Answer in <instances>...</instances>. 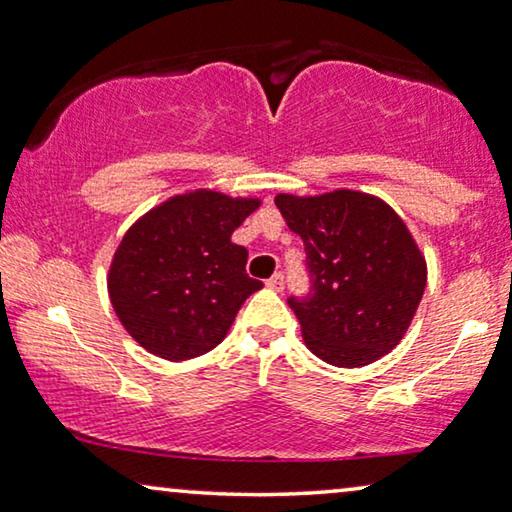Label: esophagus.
Returning <instances> with one entry per match:
<instances>
[{
    "label": "esophagus",
    "instance_id": "1",
    "mask_svg": "<svg viewBox=\"0 0 512 512\" xmlns=\"http://www.w3.org/2000/svg\"><path fill=\"white\" fill-rule=\"evenodd\" d=\"M283 285H285L283 274H274L267 281V288H271V290H283Z\"/></svg>",
    "mask_w": 512,
    "mask_h": 512
}]
</instances>
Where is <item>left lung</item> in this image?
Returning a JSON list of instances; mask_svg holds the SVG:
<instances>
[{
  "mask_svg": "<svg viewBox=\"0 0 512 512\" xmlns=\"http://www.w3.org/2000/svg\"><path fill=\"white\" fill-rule=\"evenodd\" d=\"M274 201L304 241L311 292L288 304L309 351L335 367H363L393 351L419 309L428 274L403 217L356 189L278 194Z\"/></svg>",
  "mask_w": 512,
  "mask_h": 512,
  "instance_id": "1",
  "label": "left lung"
}]
</instances>
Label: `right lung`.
<instances>
[{
    "label": "right lung",
    "instance_id": "1",
    "mask_svg": "<svg viewBox=\"0 0 512 512\" xmlns=\"http://www.w3.org/2000/svg\"><path fill=\"white\" fill-rule=\"evenodd\" d=\"M260 199L213 189L170 196L121 238L107 274L114 313L142 349L166 360L213 351L260 281L231 234Z\"/></svg>",
    "mask_w": 512,
    "mask_h": 512
}]
</instances>
